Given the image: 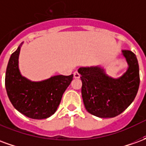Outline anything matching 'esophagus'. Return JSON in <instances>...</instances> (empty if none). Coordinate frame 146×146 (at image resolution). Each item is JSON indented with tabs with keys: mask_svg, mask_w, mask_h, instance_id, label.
I'll return each instance as SVG.
<instances>
[{
	"mask_svg": "<svg viewBox=\"0 0 146 146\" xmlns=\"http://www.w3.org/2000/svg\"><path fill=\"white\" fill-rule=\"evenodd\" d=\"M73 77L75 79H79L80 77V73L77 71H76V72H74V73H73Z\"/></svg>",
	"mask_w": 146,
	"mask_h": 146,
	"instance_id": "obj_1",
	"label": "esophagus"
}]
</instances>
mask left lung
<instances>
[{
	"label": "left lung",
	"mask_w": 146,
	"mask_h": 146,
	"mask_svg": "<svg viewBox=\"0 0 146 146\" xmlns=\"http://www.w3.org/2000/svg\"><path fill=\"white\" fill-rule=\"evenodd\" d=\"M128 69L122 76L113 79L98 66L78 70L82 81V98L87 111L101 118H111L122 113L134 101L140 83L139 67L135 53L123 51Z\"/></svg>",
	"instance_id": "left-lung-1"
}]
</instances>
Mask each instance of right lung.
I'll use <instances>...</instances> for the list:
<instances>
[{"label":"right lung","instance_id":"add662e5","mask_svg":"<svg viewBox=\"0 0 146 146\" xmlns=\"http://www.w3.org/2000/svg\"><path fill=\"white\" fill-rule=\"evenodd\" d=\"M20 46L11 54L5 74V88L9 100L16 110L31 119H46L53 115L73 75L51 76L33 82L22 76L18 59Z\"/></svg>","mask_w":146,"mask_h":146}]
</instances>
